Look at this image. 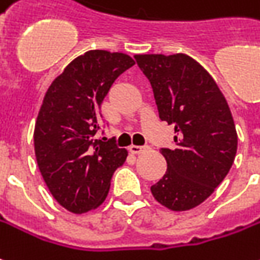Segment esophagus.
Listing matches in <instances>:
<instances>
[{"mask_svg": "<svg viewBox=\"0 0 260 260\" xmlns=\"http://www.w3.org/2000/svg\"><path fill=\"white\" fill-rule=\"evenodd\" d=\"M148 148V146H138V145H131L129 146V152L131 153H135V155H138V153H142L145 149Z\"/></svg>", "mask_w": 260, "mask_h": 260, "instance_id": "esophagus-1", "label": "esophagus"}]
</instances>
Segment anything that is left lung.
Instances as JSON below:
<instances>
[{"label": "left lung", "mask_w": 260, "mask_h": 260, "mask_svg": "<svg viewBox=\"0 0 260 260\" xmlns=\"http://www.w3.org/2000/svg\"><path fill=\"white\" fill-rule=\"evenodd\" d=\"M153 88L159 118L174 124V149L161 148L168 170L150 191L186 211L207 200L231 169L238 135L231 110L210 73L184 53L135 54Z\"/></svg>", "instance_id": "obj_1"}]
</instances>
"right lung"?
<instances>
[{
	"label": "right lung",
	"mask_w": 260,
	"mask_h": 260,
	"mask_svg": "<svg viewBox=\"0 0 260 260\" xmlns=\"http://www.w3.org/2000/svg\"><path fill=\"white\" fill-rule=\"evenodd\" d=\"M135 64L125 53L88 50L50 84L34 132L42 177L54 200L74 214L104 203L111 177L128 152L112 139H94L101 103L118 76Z\"/></svg>",
	"instance_id": "1"
}]
</instances>
